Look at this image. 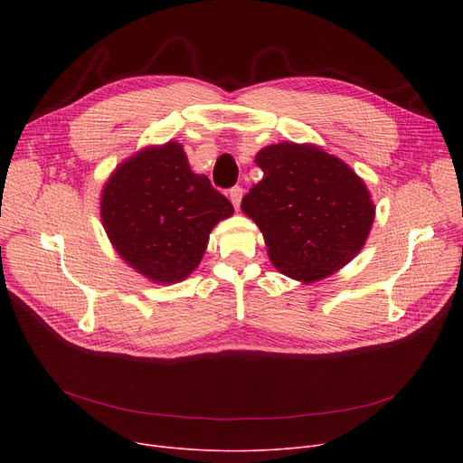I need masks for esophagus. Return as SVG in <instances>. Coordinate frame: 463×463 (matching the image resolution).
Wrapping results in <instances>:
<instances>
[{"instance_id":"1","label":"esophagus","mask_w":463,"mask_h":463,"mask_svg":"<svg viewBox=\"0 0 463 463\" xmlns=\"http://www.w3.org/2000/svg\"><path fill=\"white\" fill-rule=\"evenodd\" d=\"M241 197H244V189L241 187H232L231 191H229V199H231V203H232V206L238 210L240 208V203H241Z\"/></svg>"}]
</instances>
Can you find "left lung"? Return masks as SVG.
Here are the masks:
<instances>
[{
	"instance_id": "left-lung-1",
	"label": "left lung",
	"mask_w": 463,
	"mask_h": 463,
	"mask_svg": "<svg viewBox=\"0 0 463 463\" xmlns=\"http://www.w3.org/2000/svg\"><path fill=\"white\" fill-rule=\"evenodd\" d=\"M255 163L264 176L241 199V212L260 229L276 270L313 283L360 253L375 204L347 163L307 142L264 146Z\"/></svg>"
}]
</instances>
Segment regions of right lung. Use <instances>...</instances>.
I'll return each instance as SVG.
<instances>
[{
    "instance_id": "obj_1",
    "label": "right lung",
    "mask_w": 463,
    "mask_h": 463,
    "mask_svg": "<svg viewBox=\"0 0 463 463\" xmlns=\"http://www.w3.org/2000/svg\"><path fill=\"white\" fill-rule=\"evenodd\" d=\"M101 222L114 251L154 283H180L199 269L212 229L232 204L194 175L176 140L121 161L101 191Z\"/></svg>"
}]
</instances>
